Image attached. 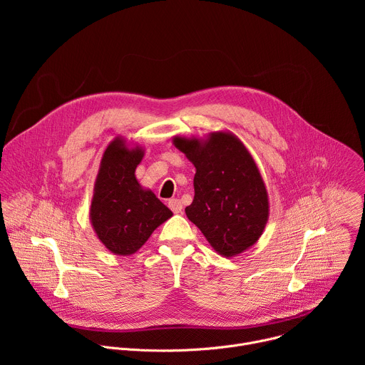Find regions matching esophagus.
I'll return each mask as SVG.
<instances>
[{"label":"esophagus","instance_id":"1","mask_svg":"<svg viewBox=\"0 0 365 365\" xmlns=\"http://www.w3.org/2000/svg\"><path fill=\"white\" fill-rule=\"evenodd\" d=\"M169 207H170V210H172L175 214H180L182 210H183L182 202H180L179 199H170V200H169Z\"/></svg>","mask_w":365,"mask_h":365}]
</instances>
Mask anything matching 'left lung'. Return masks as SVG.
<instances>
[{
    "label": "left lung",
    "instance_id": "left-lung-1",
    "mask_svg": "<svg viewBox=\"0 0 365 365\" xmlns=\"http://www.w3.org/2000/svg\"><path fill=\"white\" fill-rule=\"evenodd\" d=\"M173 144L195 166L193 202L185 207L206 241L231 258L263 235L270 203L266 183L244 143L220 130L203 138L175 135Z\"/></svg>",
    "mask_w": 365,
    "mask_h": 365
}]
</instances>
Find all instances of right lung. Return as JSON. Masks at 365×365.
I'll return each instance as SVG.
<instances>
[{
  "label": "right lung",
  "instance_id": "obj_1",
  "mask_svg": "<svg viewBox=\"0 0 365 365\" xmlns=\"http://www.w3.org/2000/svg\"><path fill=\"white\" fill-rule=\"evenodd\" d=\"M143 158L141 145L118 135L107 145L99 163L89 220L98 240L115 255L137 252L153 231L173 215L138 183L135 169Z\"/></svg>",
  "mask_w": 365,
  "mask_h": 365
}]
</instances>
